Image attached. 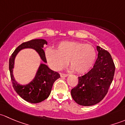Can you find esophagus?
<instances>
[{"label":"esophagus","mask_w":125,"mask_h":125,"mask_svg":"<svg viewBox=\"0 0 125 125\" xmlns=\"http://www.w3.org/2000/svg\"><path fill=\"white\" fill-rule=\"evenodd\" d=\"M68 75L66 74H63V73H60V77H66Z\"/></svg>","instance_id":"34e87169"}]
</instances>
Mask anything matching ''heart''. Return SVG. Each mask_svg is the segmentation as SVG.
I'll return each instance as SVG.
<instances>
[{"label":"heart","mask_w":125,"mask_h":125,"mask_svg":"<svg viewBox=\"0 0 125 125\" xmlns=\"http://www.w3.org/2000/svg\"><path fill=\"white\" fill-rule=\"evenodd\" d=\"M46 60L50 67L59 71L69 63L71 70L78 74L86 73L93 66L96 52L90 44L77 41H63L55 50L48 49L45 52Z\"/></svg>","instance_id":"heart-1"}]
</instances>
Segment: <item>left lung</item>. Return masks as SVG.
<instances>
[{
    "instance_id": "left-lung-1",
    "label": "left lung",
    "mask_w": 125,
    "mask_h": 125,
    "mask_svg": "<svg viewBox=\"0 0 125 125\" xmlns=\"http://www.w3.org/2000/svg\"><path fill=\"white\" fill-rule=\"evenodd\" d=\"M98 57L93 68L79 77V83L71 89L74 101L82 106L99 103L108 93L115 73V65L109 52L97 46Z\"/></svg>"
}]
</instances>
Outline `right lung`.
Segmentation results:
<instances>
[{"mask_svg": "<svg viewBox=\"0 0 125 125\" xmlns=\"http://www.w3.org/2000/svg\"><path fill=\"white\" fill-rule=\"evenodd\" d=\"M45 44L47 45V41L42 39H32L23 43L15 50L9 60V70L14 89L23 100L31 103H40L47 99L51 93L53 83L57 79L60 77L59 73L51 70L45 64L47 62L43 50ZM26 48L34 49L44 63L40 64L35 77L30 83L26 85H21L14 79L13 68L16 55L21 50Z\"/></svg>", "mask_w": 125, "mask_h": 125, "instance_id": "right-lung-1", "label": "right lung"}]
</instances>
